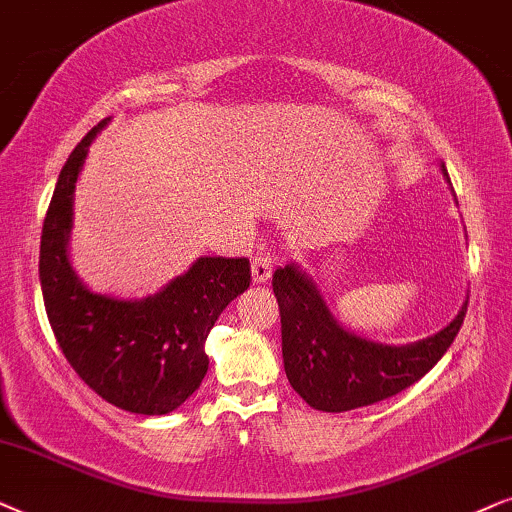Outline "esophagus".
I'll return each instance as SVG.
<instances>
[{
    "label": "esophagus",
    "instance_id": "34e87169",
    "mask_svg": "<svg viewBox=\"0 0 512 512\" xmlns=\"http://www.w3.org/2000/svg\"><path fill=\"white\" fill-rule=\"evenodd\" d=\"M250 274H252V281L255 283H267L271 278V260L267 255H260L255 257L250 264Z\"/></svg>",
    "mask_w": 512,
    "mask_h": 512
}]
</instances>
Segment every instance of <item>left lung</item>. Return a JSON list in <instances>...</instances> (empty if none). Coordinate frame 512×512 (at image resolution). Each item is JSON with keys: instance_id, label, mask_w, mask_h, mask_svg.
I'll use <instances>...</instances> for the list:
<instances>
[{"instance_id": "obj_1", "label": "left lung", "mask_w": 512, "mask_h": 512, "mask_svg": "<svg viewBox=\"0 0 512 512\" xmlns=\"http://www.w3.org/2000/svg\"><path fill=\"white\" fill-rule=\"evenodd\" d=\"M440 173L449 182L445 163ZM281 309L283 365L290 386L313 410L349 412L405 391L445 356L459 335L468 297L435 335L412 344H386L344 327L318 283L295 262L274 271Z\"/></svg>"}]
</instances>
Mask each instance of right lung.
<instances>
[{
    "label": "right lung",
    "instance_id": "obj_1",
    "mask_svg": "<svg viewBox=\"0 0 512 512\" xmlns=\"http://www.w3.org/2000/svg\"><path fill=\"white\" fill-rule=\"evenodd\" d=\"M109 121L91 128L60 170L42 229L39 283L51 330L74 372L119 410L161 417L201 386L210 327L248 290L250 264L245 257H199L142 299L98 292L81 281L70 257L74 189L88 147Z\"/></svg>",
    "mask_w": 512,
    "mask_h": 512
}]
</instances>
